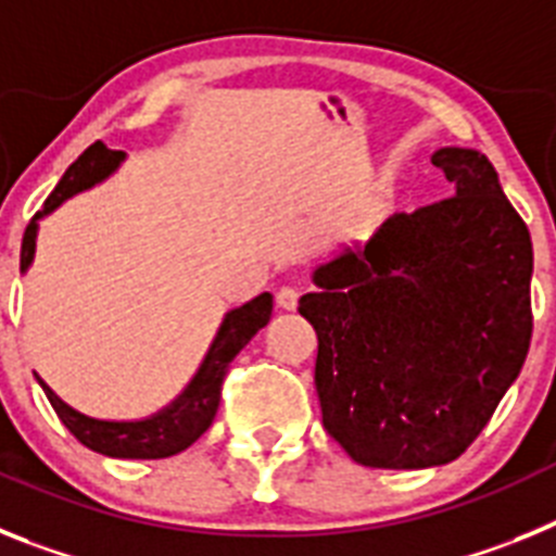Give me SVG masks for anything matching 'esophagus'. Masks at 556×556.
I'll use <instances>...</instances> for the list:
<instances>
[{
  "mask_svg": "<svg viewBox=\"0 0 556 556\" xmlns=\"http://www.w3.org/2000/svg\"><path fill=\"white\" fill-rule=\"evenodd\" d=\"M275 301H278V306L287 308V312H292V308H298V301H301V292L292 287H281L278 289V294H275Z\"/></svg>",
  "mask_w": 556,
  "mask_h": 556,
  "instance_id": "esophagus-1",
  "label": "esophagus"
}]
</instances>
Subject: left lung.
Here are the masks:
<instances>
[{
	"instance_id": "obj_1",
	"label": "left lung",
	"mask_w": 556,
	"mask_h": 556,
	"mask_svg": "<svg viewBox=\"0 0 556 556\" xmlns=\"http://www.w3.org/2000/svg\"><path fill=\"white\" fill-rule=\"evenodd\" d=\"M431 164L454 198L392 214L312 273L323 426L367 468L454 462L488 426L532 339V239L498 172L468 147Z\"/></svg>"
}]
</instances>
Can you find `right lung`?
<instances>
[{
    "mask_svg": "<svg viewBox=\"0 0 556 556\" xmlns=\"http://www.w3.org/2000/svg\"><path fill=\"white\" fill-rule=\"evenodd\" d=\"M122 161H125V152L108 150L102 141H97V144H91L83 152L75 164L68 166L61 184L55 186V191L49 194L43 208L38 211L33 223L27 225V230H24L22 273H27L33 258H36L38 223L47 214H52L58 205L66 203L68 198H75L80 191H88L91 186L111 178L113 172L119 169ZM269 314H273V294L269 292L258 294V298L248 301L244 306L230 308L223 317V323H219L217 337L208 345V353L200 362L198 372L191 376L184 392L178 397H172L164 409L152 412V415L141 417V420H100V417H88L77 412L75 406H68L66 401H61L55 392L49 390L43 378H38V384H41L43 395L49 397L52 409L61 417V424L86 448L97 451L102 456H113V459H164V456H175L189 448L211 426V420H214L219 409V395H223V381L230 362L255 333L267 326Z\"/></svg>",
    "mask_w": 556,
    "mask_h": 556,
    "instance_id": "add662e5",
    "label": "right lung"
}]
</instances>
